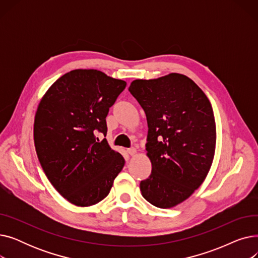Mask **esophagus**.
<instances>
[{"instance_id": "34e87169", "label": "esophagus", "mask_w": 258, "mask_h": 258, "mask_svg": "<svg viewBox=\"0 0 258 258\" xmlns=\"http://www.w3.org/2000/svg\"><path fill=\"white\" fill-rule=\"evenodd\" d=\"M127 153H128L131 156H135V155H136L137 151H136V148H135V147H132V148H128Z\"/></svg>"}]
</instances>
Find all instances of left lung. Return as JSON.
<instances>
[{
  "label": "left lung",
  "mask_w": 258,
  "mask_h": 258,
  "mask_svg": "<svg viewBox=\"0 0 258 258\" xmlns=\"http://www.w3.org/2000/svg\"><path fill=\"white\" fill-rule=\"evenodd\" d=\"M128 91L145 112L146 156L152 173L141 181L143 198L159 208H172L206 179L216 144L211 103L192 79L169 73L136 79Z\"/></svg>",
  "instance_id": "1"
}]
</instances>
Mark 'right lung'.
<instances>
[{
    "mask_svg": "<svg viewBox=\"0 0 258 258\" xmlns=\"http://www.w3.org/2000/svg\"><path fill=\"white\" fill-rule=\"evenodd\" d=\"M124 80L94 69L59 77L40 99L34 117L35 151L48 180L78 207L96 205L110 194L124 158L96 133L106 135L105 117Z\"/></svg>",
    "mask_w": 258,
    "mask_h": 258,
    "instance_id": "right-lung-1",
    "label": "right lung"
}]
</instances>
